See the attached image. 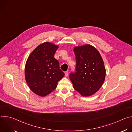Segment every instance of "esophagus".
<instances>
[{
    "instance_id": "34e87169",
    "label": "esophagus",
    "mask_w": 132,
    "mask_h": 132,
    "mask_svg": "<svg viewBox=\"0 0 132 132\" xmlns=\"http://www.w3.org/2000/svg\"><path fill=\"white\" fill-rule=\"evenodd\" d=\"M65 75L66 77H67L68 75V71H65Z\"/></svg>"
}]
</instances>
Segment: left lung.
<instances>
[{
  "label": "left lung",
  "mask_w": 132,
  "mask_h": 132,
  "mask_svg": "<svg viewBox=\"0 0 132 132\" xmlns=\"http://www.w3.org/2000/svg\"><path fill=\"white\" fill-rule=\"evenodd\" d=\"M76 72L69 77L73 88L83 97L95 94L104 83L106 70L97 49L90 44L75 46Z\"/></svg>",
  "instance_id": "left-lung-1"
}]
</instances>
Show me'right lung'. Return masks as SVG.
<instances>
[{"label":"right lung","mask_w":132,"mask_h":132,"mask_svg":"<svg viewBox=\"0 0 132 132\" xmlns=\"http://www.w3.org/2000/svg\"><path fill=\"white\" fill-rule=\"evenodd\" d=\"M59 47L50 42L37 46L27 60L25 79L31 90L36 95L45 97L54 91L65 73L60 69L54 54Z\"/></svg>","instance_id":"right-lung-1"}]
</instances>
